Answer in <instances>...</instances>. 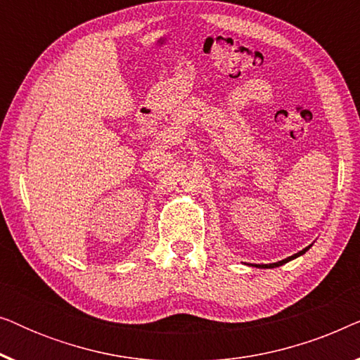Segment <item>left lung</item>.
I'll list each match as a JSON object with an SVG mask.
<instances>
[{
    "instance_id": "1",
    "label": "left lung",
    "mask_w": 360,
    "mask_h": 360,
    "mask_svg": "<svg viewBox=\"0 0 360 360\" xmlns=\"http://www.w3.org/2000/svg\"><path fill=\"white\" fill-rule=\"evenodd\" d=\"M311 248V245H308V248H304L303 250H300L298 254H293L292 257H287V259H283V260H280V262H275V264H255L254 267H259V269H274V267H280V265H283V264H287L288 260H292V259H297V257H300V255H303L304 252H307V250Z\"/></svg>"
}]
</instances>
